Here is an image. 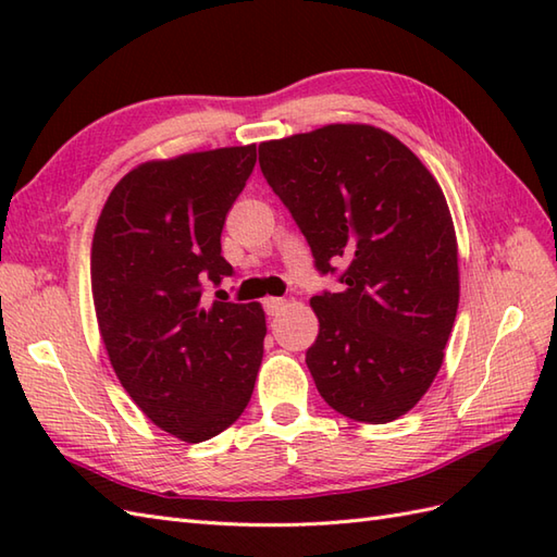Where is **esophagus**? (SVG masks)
Instances as JSON below:
<instances>
[{
    "mask_svg": "<svg viewBox=\"0 0 557 557\" xmlns=\"http://www.w3.org/2000/svg\"><path fill=\"white\" fill-rule=\"evenodd\" d=\"M263 309H265V313H268V315H277L282 309H285V299H280V297H268V299L263 301Z\"/></svg>",
    "mask_w": 557,
    "mask_h": 557,
    "instance_id": "34e87169",
    "label": "esophagus"
}]
</instances>
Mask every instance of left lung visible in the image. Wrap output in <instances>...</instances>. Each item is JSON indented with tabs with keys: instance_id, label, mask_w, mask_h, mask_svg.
Wrapping results in <instances>:
<instances>
[{
	"instance_id": "1",
	"label": "left lung",
	"mask_w": 557,
	"mask_h": 557,
	"mask_svg": "<svg viewBox=\"0 0 557 557\" xmlns=\"http://www.w3.org/2000/svg\"><path fill=\"white\" fill-rule=\"evenodd\" d=\"M321 275L306 366L342 417L387 423L431 387L459 304L457 236L443 188L393 134L330 124L258 146Z\"/></svg>"
}]
</instances>
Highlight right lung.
<instances>
[{"label": "right lung", "mask_w": 557, "mask_h": 557, "mask_svg": "<svg viewBox=\"0 0 557 557\" xmlns=\"http://www.w3.org/2000/svg\"><path fill=\"white\" fill-rule=\"evenodd\" d=\"M253 164L256 146L138 164L92 234V304L112 369L140 411L186 443L242 417L263 361V306L203 301L206 282L234 272L220 236Z\"/></svg>", "instance_id": "right-lung-1"}]
</instances>
